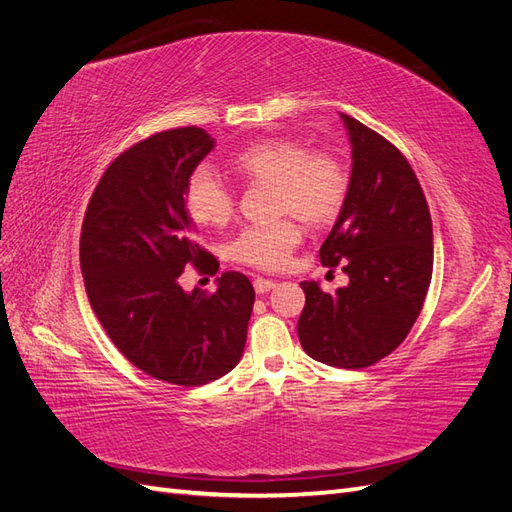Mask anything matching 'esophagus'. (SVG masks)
<instances>
[{
	"label": "esophagus",
	"instance_id": "obj_1",
	"mask_svg": "<svg viewBox=\"0 0 512 512\" xmlns=\"http://www.w3.org/2000/svg\"><path fill=\"white\" fill-rule=\"evenodd\" d=\"M254 288L258 294H267L269 290L275 288V282L273 280H265V277H256L254 280Z\"/></svg>",
	"mask_w": 512,
	"mask_h": 512
}]
</instances>
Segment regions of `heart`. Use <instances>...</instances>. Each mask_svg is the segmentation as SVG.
Segmentation results:
<instances>
[{"label":"heart","instance_id":"heart-1","mask_svg":"<svg viewBox=\"0 0 512 512\" xmlns=\"http://www.w3.org/2000/svg\"><path fill=\"white\" fill-rule=\"evenodd\" d=\"M232 168L247 181L273 183L275 213L322 228L337 220L348 198V173L329 151H309L294 138H260L243 147ZM185 209L200 226H224L235 196L209 166H198L185 185ZM301 243V226L286 218L269 226H245L228 243V256L256 269H280Z\"/></svg>","mask_w":512,"mask_h":512}]
</instances>
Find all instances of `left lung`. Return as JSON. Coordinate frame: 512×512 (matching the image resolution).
I'll list each match as a JSON object with an SVG mask.
<instances>
[{
	"label": "left lung",
	"mask_w": 512,
	"mask_h": 512,
	"mask_svg": "<svg viewBox=\"0 0 512 512\" xmlns=\"http://www.w3.org/2000/svg\"><path fill=\"white\" fill-rule=\"evenodd\" d=\"M352 145L346 205L320 247L350 277L335 294L301 282L297 333L312 359L363 369L391 354L421 314L433 271V228L412 166L393 143L342 113Z\"/></svg>",
	"instance_id": "8db88e82"
}]
</instances>
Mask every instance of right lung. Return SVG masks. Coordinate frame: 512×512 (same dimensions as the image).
<instances>
[{"mask_svg":"<svg viewBox=\"0 0 512 512\" xmlns=\"http://www.w3.org/2000/svg\"><path fill=\"white\" fill-rule=\"evenodd\" d=\"M215 141L196 126L158 132L104 170L85 211L81 271L100 324L126 359L179 386L218 380L241 359L254 288L226 271L218 290L185 292V265L215 275L196 241L185 185Z\"/></svg>","mask_w":512,"mask_h":512,"instance_id":"1","label":"right lung"}]
</instances>
